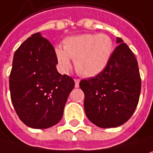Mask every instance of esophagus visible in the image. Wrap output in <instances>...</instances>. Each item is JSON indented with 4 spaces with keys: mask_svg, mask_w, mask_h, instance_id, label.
Instances as JSON below:
<instances>
[{
    "mask_svg": "<svg viewBox=\"0 0 153 153\" xmlns=\"http://www.w3.org/2000/svg\"><path fill=\"white\" fill-rule=\"evenodd\" d=\"M74 82H75V88H79V79H74Z\"/></svg>",
    "mask_w": 153,
    "mask_h": 153,
    "instance_id": "34e87169",
    "label": "esophagus"
}]
</instances>
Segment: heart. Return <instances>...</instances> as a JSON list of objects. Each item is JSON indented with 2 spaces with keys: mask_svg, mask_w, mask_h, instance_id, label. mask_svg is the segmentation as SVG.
Wrapping results in <instances>:
<instances>
[{
  "mask_svg": "<svg viewBox=\"0 0 153 153\" xmlns=\"http://www.w3.org/2000/svg\"><path fill=\"white\" fill-rule=\"evenodd\" d=\"M115 50L112 38L104 33H86L67 37L64 48L55 47V55L64 72L72 66L81 76L94 77L102 73L110 62Z\"/></svg>",
  "mask_w": 153,
  "mask_h": 153,
  "instance_id": "heart-1",
  "label": "heart"
}]
</instances>
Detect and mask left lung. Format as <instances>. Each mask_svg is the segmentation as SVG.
<instances>
[{
	"label": "left lung",
	"mask_w": 153,
	"mask_h": 153,
	"mask_svg": "<svg viewBox=\"0 0 153 153\" xmlns=\"http://www.w3.org/2000/svg\"><path fill=\"white\" fill-rule=\"evenodd\" d=\"M110 62L100 74L79 82L88 118L100 128H115L133 115L140 96L137 61L126 44L117 38Z\"/></svg>",
	"instance_id": "8db88e82"
}]
</instances>
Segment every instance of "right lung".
Here are the masks:
<instances>
[{
	"label": "right lung",
	"instance_id": "add662e5",
	"mask_svg": "<svg viewBox=\"0 0 153 153\" xmlns=\"http://www.w3.org/2000/svg\"><path fill=\"white\" fill-rule=\"evenodd\" d=\"M55 50L46 38L35 33L14 54L9 75L10 96L22 122L33 129L57 124L74 80L60 74Z\"/></svg>",
	"mask_w": 153,
	"mask_h": 153
}]
</instances>
